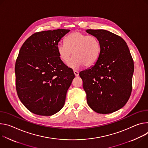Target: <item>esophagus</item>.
Returning a JSON list of instances; mask_svg holds the SVG:
<instances>
[{
	"mask_svg": "<svg viewBox=\"0 0 148 148\" xmlns=\"http://www.w3.org/2000/svg\"><path fill=\"white\" fill-rule=\"evenodd\" d=\"M73 73H74V74H75V76H79V72H78L77 71H73Z\"/></svg>",
	"mask_w": 148,
	"mask_h": 148,
	"instance_id": "34e87169",
	"label": "esophagus"
}]
</instances>
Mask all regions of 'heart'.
<instances>
[{"label": "heart", "mask_w": 148, "mask_h": 148, "mask_svg": "<svg viewBox=\"0 0 148 148\" xmlns=\"http://www.w3.org/2000/svg\"><path fill=\"white\" fill-rule=\"evenodd\" d=\"M57 51L60 60L70 67L77 69L84 65L90 66L99 59L101 44L93 35H87L79 32H73L64 39V44L59 43Z\"/></svg>", "instance_id": "obj_1"}]
</instances>
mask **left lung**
<instances>
[{"label": "left lung", "instance_id": "left-lung-1", "mask_svg": "<svg viewBox=\"0 0 148 148\" xmlns=\"http://www.w3.org/2000/svg\"><path fill=\"white\" fill-rule=\"evenodd\" d=\"M101 44L97 61L79 73L83 80L89 107L98 113L107 114L123 107L132 92L134 60L126 42L103 29H88Z\"/></svg>", "mask_w": 148, "mask_h": 148}]
</instances>
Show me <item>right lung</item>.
Wrapping results in <instances>:
<instances>
[{
  "label": "right lung",
  "mask_w": 148,
  "mask_h": 148,
  "mask_svg": "<svg viewBox=\"0 0 148 148\" xmlns=\"http://www.w3.org/2000/svg\"><path fill=\"white\" fill-rule=\"evenodd\" d=\"M70 31L59 29L36 32L22 46L15 64L16 88L19 99L31 112L51 116L64 106L75 75L57 51Z\"/></svg>",
  "instance_id": "right-lung-1"
}]
</instances>
